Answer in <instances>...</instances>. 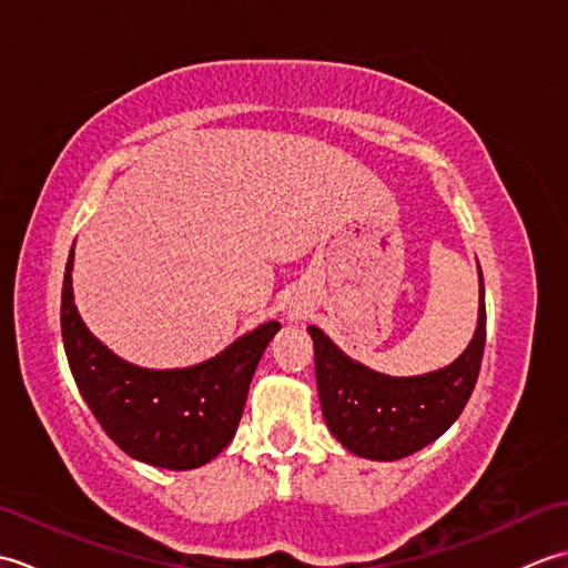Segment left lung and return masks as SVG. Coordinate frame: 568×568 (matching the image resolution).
Returning <instances> with one entry per match:
<instances>
[{"mask_svg": "<svg viewBox=\"0 0 568 568\" xmlns=\"http://www.w3.org/2000/svg\"><path fill=\"white\" fill-rule=\"evenodd\" d=\"M480 271V268H478ZM315 342V373L324 422L348 452L395 462L419 452L454 425L476 388L486 348V293L480 273L478 327L452 366L413 378H390L344 356L322 329Z\"/></svg>", "mask_w": 568, "mask_h": 568, "instance_id": "1", "label": "left lung"}]
</instances>
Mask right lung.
I'll return each instance as SVG.
<instances>
[{
	"label": "right lung",
	"mask_w": 568,
	"mask_h": 568,
	"mask_svg": "<svg viewBox=\"0 0 568 568\" xmlns=\"http://www.w3.org/2000/svg\"><path fill=\"white\" fill-rule=\"evenodd\" d=\"M72 251L60 295V329L72 378L119 449L143 464L187 470L212 462L232 442L248 385L273 334L268 322L192 368L131 366L84 327L72 303Z\"/></svg>",
	"instance_id": "right-lung-1"
}]
</instances>
